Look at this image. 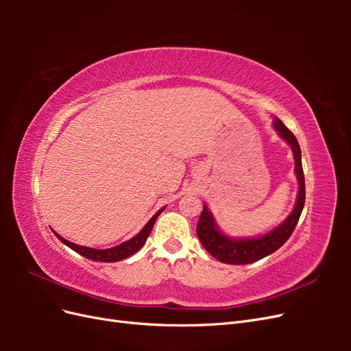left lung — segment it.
Instances as JSON below:
<instances>
[{
    "label": "left lung",
    "instance_id": "left-lung-1",
    "mask_svg": "<svg viewBox=\"0 0 351 351\" xmlns=\"http://www.w3.org/2000/svg\"><path fill=\"white\" fill-rule=\"evenodd\" d=\"M274 129L293 151L294 173L297 177V183H299V192H297L295 205L290 212V215L287 217L281 224L258 237H230L224 234V232L219 230L214 214L208 209L206 205H204V210H202L197 221L196 232L202 246L219 262H224L228 265H246L268 256V254L278 250L282 244L290 239L297 222H299L306 197L304 174L302 167V151L294 134L287 129L282 121L277 119V117L274 119Z\"/></svg>",
    "mask_w": 351,
    "mask_h": 351
}]
</instances>
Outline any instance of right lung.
<instances>
[{
  "instance_id": "right-lung-1",
  "label": "right lung",
  "mask_w": 351,
  "mask_h": 351,
  "mask_svg": "<svg viewBox=\"0 0 351 351\" xmlns=\"http://www.w3.org/2000/svg\"><path fill=\"white\" fill-rule=\"evenodd\" d=\"M162 210H164V208L159 209L156 214L149 221H147V224L139 232H137L134 237L119 244V246L110 247V249H93V247H86V246H79V244L71 243V241L66 240L64 237H61L60 234H57L56 231L54 232H56V236L58 237L60 241H62L66 244V246H69L74 252H77L79 254H82V256H84V258H88L90 261H98V262H119V261H123L125 258L132 256V254H134L137 250H141L143 247V244L146 243V239L149 237L151 231L154 228L156 218L159 217V214H161Z\"/></svg>"
}]
</instances>
